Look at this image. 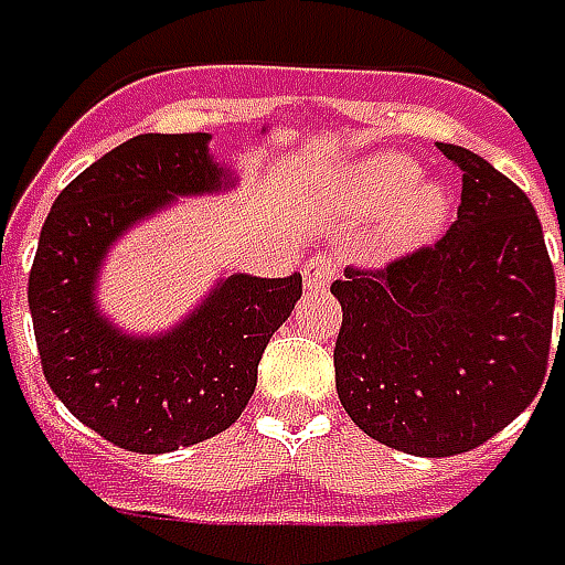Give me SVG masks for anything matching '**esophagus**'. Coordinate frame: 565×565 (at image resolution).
I'll return each mask as SVG.
<instances>
[{"mask_svg": "<svg viewBox=\"0 0 565 565\" xmlns=\"http://www.w3.org/2000/svg\"><path fill=\"white\" fill-rule=\"evenodd\" d=\"M337 271H340V256L333 250H318L302 266V278H306V287L309 290H324L328 284L337 278Z\"/></svg>", "mask_w": 565, "mask_h": 565, "instance_id": "34e87169", "label": "esophagus"}]
</instances>
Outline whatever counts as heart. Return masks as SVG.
Wrapping results in <instances>:
<instances>
[{"label": "heart", "mask_w": 565, "mask_h": 565, "mask_svg": "<svg viewBox=\"0 0 565 565\" xmlns=\"http://www.w3.org/2000/svg\"><path fill=\"white\" fill-rule=\"evenodd\" d=\"M417 179H420L417 163L398 153H383L367 160L352 179V191L367 210H393L386 225V241L393 247H414L427 241L448 213V198L443 188L433 182L417 185Z\"/></svg>", "instance_id": "b5f03b06"}]
</instances>
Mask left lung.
<instances>
[{
    "label": "left lung",
    "instance_id": "obj_1",
    "mask_svg": "<svg viewBox=\"0 0 565 565\" xmlns=\"http://www.w3.org/2000/svg\"><path fill=\"white\" fill-rule=\"evenodd\" d=\"M439 151L460 170L455 225L331 284L343 306L333 347L343 408L371 439L420 458L470 451L513 424L554 349L556 278L535 206L479 153L443 141Z\"/></svg>",
    "mask_w": 565,
    "mask_h": 565
}]
</instances>
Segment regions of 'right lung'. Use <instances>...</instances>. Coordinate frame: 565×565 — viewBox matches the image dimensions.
<instances>
[{"instance_id":"obj_1","label":"right lung","mask_w":565,"mask_h":565,"mask_svg":"<svg viewBox=\"0 0 565 565\" xmlns=\"http://www.w3.org/2000/svg\"><path fill=\"white\" fill-rule=\"evenodd\" d=\"M206 132L136 136L57 194L40 232L26 299L52 393L107 443L163 455L228 429L247 408L271 333L302 278L232 275L198 312L157 340H132L95 312L105 250L175 194L222 185Z\"/></svg>"}]
</instances>
